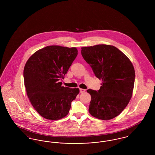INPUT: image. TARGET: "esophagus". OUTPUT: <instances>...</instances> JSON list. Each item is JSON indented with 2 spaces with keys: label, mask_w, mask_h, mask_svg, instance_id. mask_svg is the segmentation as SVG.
<instances>
[{
  "label": "esophagus",
  "mask_w": 155,
  "mask_h": 155,
  "mask_svg": "<svg viewBox=\"0 0 155 155\" xmlns=\"http://www.w3.org/2000/svg\"><path fill=\"white\" fill-rule=\"evenodd\" d=\"M80 93H84V92H85V89H80Z\"/></svg>",
  "instance_id": "34e87169"
}]
</instances>
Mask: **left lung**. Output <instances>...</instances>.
I'll return each instance as SVG.
<instances>
[{"instance_id":"8db88e82","label":"left lung","mask_w":155,"mask_h":155,"mask_svg":"<svg viewBox=\"0 0 155 155\" xmlns=\"http://www.w3.org/2000/svg\"><path fill=\"white\" fill-rule=\"evenodd\" d=\"M81 54L102 82L98 91L87 90L91 96L89 113L102 120L116 117L133 95L135 77L133 63L125 54L110 45L82 47Z\"/></svg>"}]
</instances>
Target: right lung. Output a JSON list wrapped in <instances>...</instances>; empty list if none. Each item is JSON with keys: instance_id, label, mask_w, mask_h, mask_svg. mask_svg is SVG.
I'll return each mask as SVG.
<instances>
[{"instance_id": "1", "label": "right lung", "mask_w": 155, "mask_h": 155, "mask_svg": "<svg viewBox=\"0 0 155 155\" xmlns=\"http://www.w3.org/2000/svg\"><path fill=\"white\" fill-rule=\"evenodd\" d=\"M77 54L75 47L51 45L37 51L27 61L24 68L27 94L33 107L45 118L56 120L66 117L79 94V88L64 87L59 81Z\"/></svg>"}]
</instances>
